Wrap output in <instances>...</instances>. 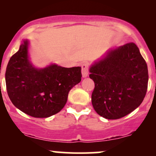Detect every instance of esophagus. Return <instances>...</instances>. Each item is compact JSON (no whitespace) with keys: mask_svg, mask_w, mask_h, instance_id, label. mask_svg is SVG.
<instances>
[{"mask_svg":"<svg viewBox=\"0 0 156 156\" xmlns=\"http://www.w3.org/2000/svg\"><path fill=\"white\" fill-rule=\"evenodd\" d=\"M81 66V73H82V76H83V78L87 77L88 76V73H89V66L88 64L87 63H82L80 64Z\"/></svg>","mask_w":156,"mask_h":156,"instance_id":"obj_1","label":"esophagus"}]
</instances>
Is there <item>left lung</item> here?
<instances>
[{"label":"left lung","mask_w":156,"mask_h":156,"mask_svg":"<svg viewBox=\"0 0 156 156\" xmlns=\"http://www.w3.org/2000/svg\"><path fill=\"white\" fill-rule=\"evenodd\" d=\"M89 72V78L94 82L93 108L105 119L128 115L141 105L146 95L147 65L133 42L108 51Z\"/></svg>","instance_id":"left-lung-1"}]
</instances>
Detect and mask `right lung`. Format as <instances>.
Instances as JSON below:
<instances>
[{"mask_svg":"<svg viewBox=\"0 0 156 156\" xmlns=\"http://www.w3.org/2000/svg\"><path fill=\"white\" fill-rule=\"evenodd\" d=\"M80 67L65 68L53 64L36 69L28 58V42L11 57L6 67V90L12 103L25 114L36 118L59 112L69 92L81 80Z\"/></svg>","mask_w":156,"mask_h":156,"instance_id":"right-lung-1","label":"right lung"}]
</instances>
